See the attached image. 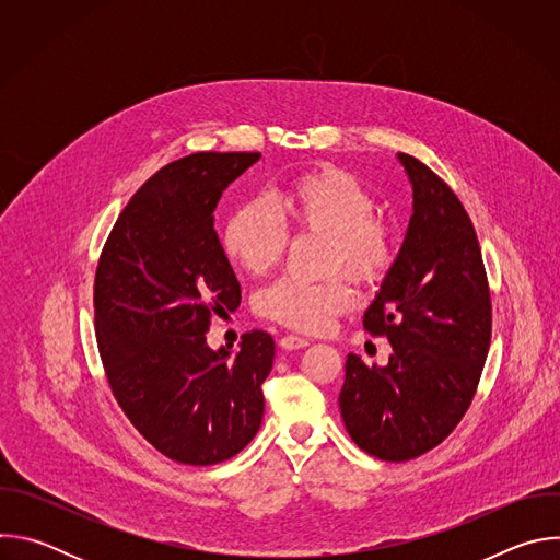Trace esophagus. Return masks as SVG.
<instances>
[{
	"instance_id": "34e87169",
	"label": "esophagus",
	"mask_w": 560,
	"mask_h": 560,
	"mask_svg": "<svg viewBox=\"0 0 560 560\" xmlns=\"http://www.w3.org/2000/svg\"><path fill=\"white\" fill-rule=\"evenodd\" d=\"M279 346H281L283 350H301V348H307V346H310V341H307V339H303V337L285 335V337H281Z\"/></svg>"
}]
</instances>
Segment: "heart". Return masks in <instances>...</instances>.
Segmentation results:
<instances>
[{
    "instance_id": "b5f03b06",
    "label": "heart",
    "mask_w": 560,
    "mask_h": 560,
    "mask_svg": "<svg viewBox=\"0 0 560 560\" xmlns=\"http://www.w3.org/2000/svg\"><path fill=\"white\" fill-rule=\"evenodd\" d=\"M277 212L259 199L230 212L221 248L230 264L253 277L270 272L285 255L289 225L296 234L326 236V268L346 270L361 285L381 283L396 261L394 228L376 212L374 195L348 171L318 166L292 177L279 192ZM354 294L341 275L324 281L283 277L257 296V312L299 332H322L348 312Z\"/></svg>"
}]
</instances>
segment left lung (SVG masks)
I'll return each mask as SVG.
<instances>
[{
  "label": "left lung",
  "mask_w": 560,
  "mask_h": 560,
  "mask_svg": "<svg viewBox=\"0 0 560 560\" xmlns=\"http://www.w3.org/2000/svg\"><path fill=\"white\" fill-rule=\"evenodd\" d=\"M415 212L394 268L363 314L387 337L385 368L348 354L339 408L352 441L381 460H410L467 412L492 339V299L476 230L454 190L410 154Z\"/></svg>",
  "instance_id": "1"
}]
</instances>
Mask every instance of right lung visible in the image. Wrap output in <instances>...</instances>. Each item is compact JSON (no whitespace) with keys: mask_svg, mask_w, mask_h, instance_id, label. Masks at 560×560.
<instances>
[{"mask_svg":"<svg viewBox=\"0 0 560 560\" xmlns=\"http://www.w3.org/2000/svg\"><path fill=\"white\" fill-rule=\"evenodd\" d=\"M261 152H195L154 173L115 221L95 275V332L110 389L139 434L184 465L242 452L264 419L275 341L208 348L212 314L242 303L214 232L221 192Z\"/></svg>","mask_w":560,"mask_h":560,"instance_id":"obj_1","label":"right lung"}]
</instances>
